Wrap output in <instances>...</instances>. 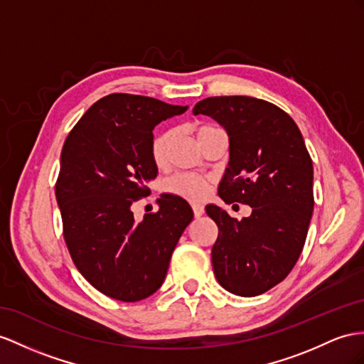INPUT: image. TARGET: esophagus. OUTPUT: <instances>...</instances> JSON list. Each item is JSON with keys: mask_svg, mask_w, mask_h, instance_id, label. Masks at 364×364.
<instances>
[{"mask_svg": "<svg viewBox=\"0 0 364 364\" xmlns=\"http://www.w3.org/2000/svg\"><path fill=\"white\" fill-rule=\"evenodd\" d=\"M192 210H193V215L197 217V218H200V217L203 215V213H204V208L201 206V204H193Z\"/></svg>", "mask_w": 364, "mask_h": 364, "instance_id": "1", "label": "esophagus"}]
</instances>
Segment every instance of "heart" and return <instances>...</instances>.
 Segmentation results:
<instances>
[{
  "mask_svg": "<svg viewBox=\"0 0 364 364\" xmlns=\"http://www.w3.org/2000/svg\"><path fill=\"white\" fill-rule=\"evenodd\" d=\"M213 129L212 126H200L197 129V138L200 139L203 134H206L208 130ZM171 143V132H161L155 135L151 144V156L154 163L161 164L166 160V154H167V147H169ZM167 191L173 195H178L181 198H186L189 201H200L204 197H206L209 192V180L203 178V176L198 175H191V173H180L173 176L166 184Z\"/></svg>",
  "mask_w": 364,
  "mask_h": 364,
  "instance_id": "obj_1",
  "label": "heart"
}]
</instances>
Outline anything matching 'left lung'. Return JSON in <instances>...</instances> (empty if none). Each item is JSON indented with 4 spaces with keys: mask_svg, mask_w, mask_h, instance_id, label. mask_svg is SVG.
<instances>
[{
    "mask_svg": "<svg viewBox=\"0 0 364 364\" xmlns=\"http://www.w3.org/2000/svg\"><path fill=\"white\" fill-rule=\"evenodd\" d=\"M229 136V163L218 186L225 203L252 213L229 217L217 204L212 266L218 283L240 296L264 294L289 275L300 257L314 212V167L295 121L272 102L252 97H210L193 107Z\"/></svg>",
    "mask_w": 364,
    "mask_h": 364,
    "instance_id": "obj_1",
    "label": "left lung"
}]
</instances>
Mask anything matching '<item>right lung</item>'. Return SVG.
Listing matches in <instances>:
<instances>
[{
    "label": "right lung",
    "mask_w": 364,
    "mask_h": 364,
    "mask_svg": "<svg viewBox=\"0 0 364 364\" xmlns=\"http://www.w3.org/2000/svg\"><path fill=\"white\" fill-rule=\"evenodd\" d=\"M186 110L151 97L110 93L89 107L64 141L55 188L64 240L81 275L115 300L139 301L161 287L193 218L189 203L171 193L141 221L132 212L158 173L151 156L154 127Z\"/></svg>",
    "instance_id": "add662e5"
}]
</instances>
